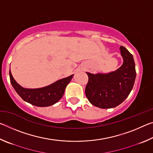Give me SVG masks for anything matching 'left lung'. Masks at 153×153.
<instances>
[{
    "label": "left lung",
    "mask_w": 153,
    "mask_h": 153,
    "mask_svg": "<svg viewBox=\"0 0 153 153\" xmlns=\"http://www.w3.org/2000/svg\"><path fill=\"white\" fill-rule=\"evenodd\" d=\"M123 63L115 71L107 74L86 73L88 82L85 92L92 105L101 108H113L128 97L135 82L136 72L133 56L120 46Z\"/></svg>",
    "instance_id": "8db88e82"
}]
</instances>
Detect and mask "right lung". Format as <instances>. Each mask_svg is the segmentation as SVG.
Listing matches in <instances>:
<instances>
[{"instance_id":"add662e5","label":"right lung","mask_w":153,"mask_h":153,"mask_svg":"<svg viewBox=\"0 0 153 153\" xmlns=\"http://www.w3.org/2000/svg\"><path fill=\"white\" fill-rule=\"evenodd\" d=\"M9 76L13 87L23 100L34 106L42 107L53 105L61 99L73 75L58 80L48 86L36 89H27L21 86L13 77L10 70Z\"/></svg>"}]
</instances>
